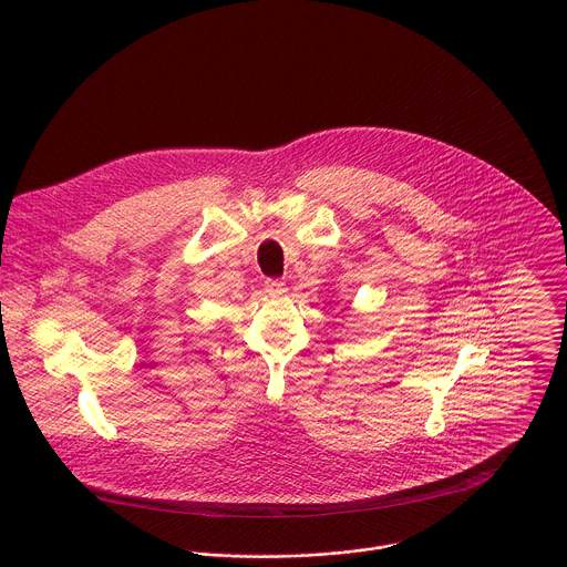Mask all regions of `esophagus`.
Returning <instances> with one entry per match:
<instances>
[{"label":"esophagus","instance_id":"obj_1","mask_svg":"<svg viewBox=\"0 0 567 567\" xmlns=\"http://www.w3.org/2000/svg\"><path fill=\"white\" fill-rule=\"evenodd\" d=\"M265 289H267V293H271V296H280V293L287 291V285H285V280L269 278V280H265Z\"/></svg>","mask_w":567,"mask_h":567}]
</instances>
